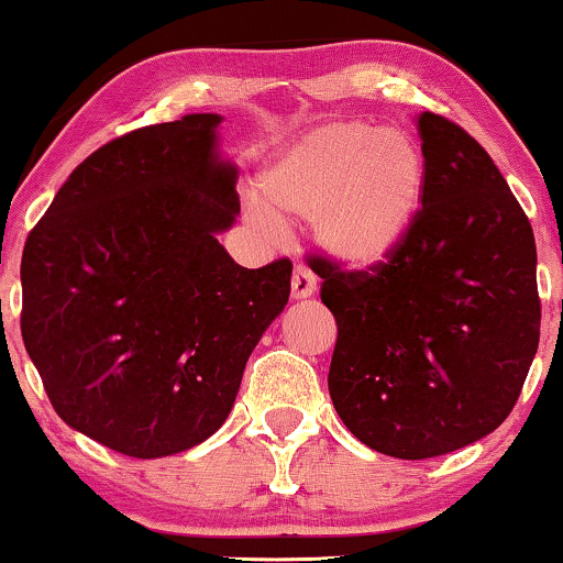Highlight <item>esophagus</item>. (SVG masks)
Wrapping results in <instances>:
<instances>
[{"mask_svg": "<svg viewBox=\"0 0 563 563\" xmlns=\"http://www.w3.org/2000/svg\"><path fill=\"white\" fill-rule=\"evenodd\" d=\"M314 290H317L314 273H311L309 267H303V264H296L294 277H290V296H294V299H309Z\"/></svg>", "mask_w": 563, "mask_h": 563, "instance_id": "esophagus-1", "label": "esophagus"}]
</instances>
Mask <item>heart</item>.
Wrapping results in <instances>:
<instances>
[{
	"label": "heart",
	"mask_w": 563,
	"mask_h": 563,
	"mask_svg": "<svg viewBox=\"0 0 563 563\" xmlns=\"http://www.w3.org/2000/svg\"><path fill=\"white\" fill-rule=\"evenodd\" d=\"M428 165L398 128L328 120L283 148L262 175L254 220H314L322 252L346 267L383 264L401 246L422 207Z\"/></svg>",
	"instance_id": "1"
}]
</instances>
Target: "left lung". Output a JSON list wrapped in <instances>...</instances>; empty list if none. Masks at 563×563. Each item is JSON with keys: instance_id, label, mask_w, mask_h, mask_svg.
<instances>
[{"instance_id": "1", "label": "left lung", "mask_w": 563, "mask_h": 563, "mask_svg": "<svg viewBox=\"0 0 563 563\" xmlns=\"http://www.w3.org/2000/svg\"><path fill=\"white\" fill-rule=\"evenodd\" d=\"M428 183L377 267L314 256L338 341L328 388L369 449L432 459L511 415L540 341L532 225L490 154L440 114L417 118Z\"/></svg>"}]
</instances>
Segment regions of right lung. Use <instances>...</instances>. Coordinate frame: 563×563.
<instances>
[{"label": "right lung", "mask_w": 563, "mask_h": 563, "mask_svg": "<svg viewBox=\"0 0 563 563\" xmlns=\"http://www.w3.org/2000/svg\"><path fill=\"white\" fill-rule=\"evenodd\" d=\"M220 120L186 114L97 148L23 249L20 333L54 411L133 459L220 430L288 303L294 264L246 269L217 241L241 212Z\"/></svg>", "instance_id": "right-lung-1"}]
</instances>
